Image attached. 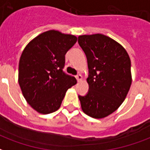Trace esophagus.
<instances>
[{"label":"esophagus","mask_w":150,"mask_h":150,"mask_svg":"<svg viewBox=\"0 0 150 150\" xmlns=\"http://www.w3.org/2000/svg\"><path fill=\"white\" fill-rule=\"evenodd\" d=\"M75 78H76V79H77V81L78 82H80L83 80V76H82L81 75H78L75 76Z\"/></svg>","instance_id":"obj_1"}]
</instances>
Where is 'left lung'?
Masks as SVG:
<instances>
[{
    "mask_svg": "<svg viewBox=\"0 0 150 150\" xmlns=\"http://www.w3.org/2000/svg\"><path fill=\"white\" fill-rule=\"evenodd\" d=\"M78 42L88 59L89 91L79 96L83 112L102 119L114 112L125 100L132 83L131 61L126 50L101 34L80 35Z\"/></svg>",
    "mask_w": 150,
    "mask_h": 150,
    "instance_id": "left-lung-1",
    "label": "left lung"
}]
</instances>
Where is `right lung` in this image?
I'll return each instance as SVG.
<instances>
[{"mask_svg":"<svg viewBox=\"0 0 150 150\" xmlns=\"http://www.w3.org/2000/svg\"><path fill=\"white\" fill-rule=\"evenodd\" d=\"M76 42L75 35L51 30L38 35L23 50L18 83L25 100L38 112L58 110L67 91L77 83L62 71L66 54Z\"/></svg>","mask_w":150,"mask_h":150,"instance_id":"obj_1","label":"right lung"}]
</instances>
